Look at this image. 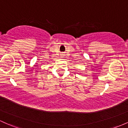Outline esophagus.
Returning <instances> with one entry per match:
<instances>
[{
	"mask_svg": "<svg viewBox=\"0 0 128 128\" xmlns=\"http://www.w3.org/2000/svg\"><path fill=\"white\" fill-rule=\"evenodd\" d=\"M64 56H65V54H61V58H64Z\"/></svg>",
	"mask_w": 128,
	"mask_h": 128,
	"instance_id": "34e87169",
	"label": "esophagus"
}]
</instances>
